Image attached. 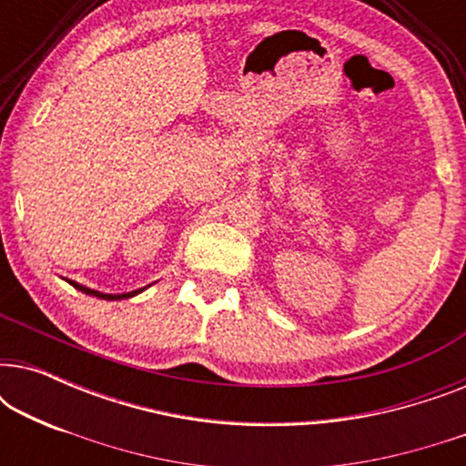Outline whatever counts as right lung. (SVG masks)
<instances>
[{
  "instance_id": "add662e5",
  "label": "right lung",
  "mask_w": 466,
  "mask_h": 466,
  "mask_svg": "<svg viewBox=\"0 0 466 466\" xmlns=\"http://www.w3.org/2000/svg\"><path fill=\"white\" fill-rule=\"evenodd\" d=\"M69 284H72L74 289H78V290L85 292V295H91V297L106 299V301H116V299H129V297H133V295H137L139 290H144V289H139V290H136V292H127V295H101V292H97V290H91V289H86V286H80V284H76V282H69Z\"/></svg>"
}]
</instances>
